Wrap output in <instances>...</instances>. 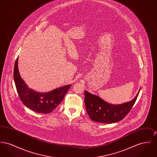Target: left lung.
I'll return each instance as SVG.
<instances>
[{
    "label": "left lung",
    "instance_id": "8db88e82",
    "mask_svg": "<svg viewBox=\"0 0 157 157\" xmlns=\"http://www.w3.org/2000/svg\"><path fill=\"white\" fill-rule=\"evenodd\" d=\"M140 90L131 101L122 104L106 102L97 95L85 90V104L90 118L97 122L112 124L119 122L130 111L138 96Z\"/></svg>",
    "mask_w": 157,
    "mask_h": 157
}]
</instances>
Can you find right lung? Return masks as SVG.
Instances as JSON below:
<instances>
[{"label": "right lung", "instance_id": "obj_1", "mask_svg": "<svg viewBox=\"0 0 157 157\" xmlns=\"http://www.w3.org/2000/svg\"><path fill=\"white\" fill-rule=\"evenodd\" d=\"M18 58L16 60L13 78L18 95L23 104L37 113L52 112L61 103L71 84L48 92H39L30 88L21 78L18 69Z\"/></svg>", "mask_w": 157, "mask_h": 157}]
</instances>
